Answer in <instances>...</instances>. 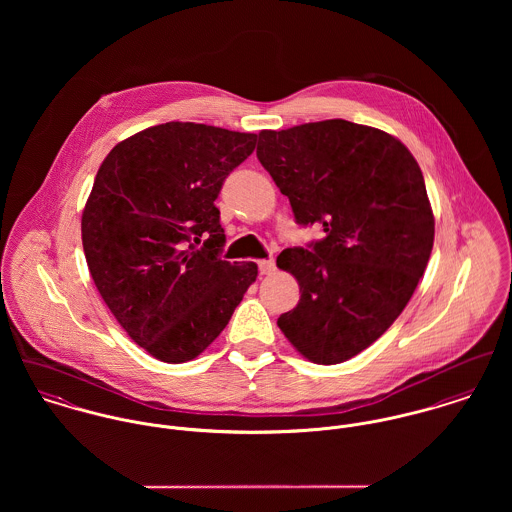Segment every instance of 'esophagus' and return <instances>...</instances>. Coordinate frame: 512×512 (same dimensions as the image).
<instances>
[{
	"label": "esophagus",
	"mask_w": 512,
	"mask_h": 512,
	"mask_svg": "<svg viewBox=\"0 0 512 512\" xmlns=\"http://www.w3.org/2000/svg\"><path fill=\"white\" fill-rule=\"evenodd\" d=\"M258 270H260V274H262V276H270V274H274V272H276V262H274L272 258H268V260H260V262H258Z\"/></svg>",
	"instance_id": "34e87169"
}]
</instances>
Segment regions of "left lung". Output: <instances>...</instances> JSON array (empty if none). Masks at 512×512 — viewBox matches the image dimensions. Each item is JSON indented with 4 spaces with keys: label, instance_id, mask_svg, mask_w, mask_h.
Segmentation results:
<instances>
[{
    "label": "left lung",
    "instance_id": "8db88e82",
    "mask_svg": "<svg viewBox=\"0 0 512 512\" xmlns=\"http://www.w3.org/2000/svg\"><path fill=\"white\" fill-rule=\"evenodd\" d=\"M256 155L295 222L325 232L278 256L301 292L278 327L317 365L349 361L396 321L428 266L434 213L422 169L394 136L347 120L264 130Z\"/></svg>",
    "mask_w": 512,
    "mask_h": 512
}]
</instances>
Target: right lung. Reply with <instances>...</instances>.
Returning <instances> with one entry per match:
<instances>
[{
  "mask_svg": "<svg viewBox=\"0 0 512 512\" xmlns=\"http://www.w3.org/2000/svg\"><path fill=\"white\" fill-rule=\"evenodd\" d=\"M256 138L167 122L120 142L96 173L80 224L90 276L132 341L163 363L199 357L258 276L254 262L220 260L215 205Z\"/></svg>",
  "mask_w": 512,
  "mask_h": 512,
  "instance_id": "add662e5",
  "label": "right lung"
}]
</instances>
